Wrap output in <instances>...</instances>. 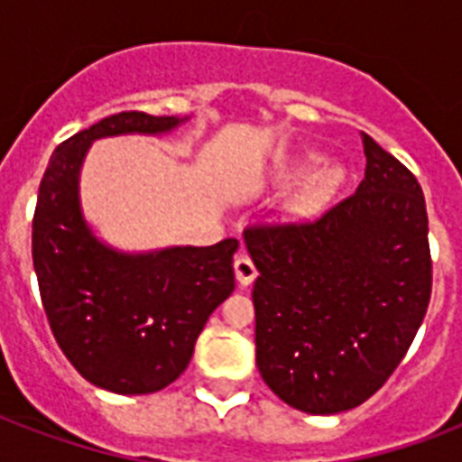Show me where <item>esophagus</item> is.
<instances>
[{
	"label": "esophagus",
	"instance_id": "esophagus-1",
	"mask_svg": "<svg viewBox=\"0 0 462 462\" xmlns=\"http://www.w3.org/2000/svg\"><path fill=\"white\" fill-rule=\"evenodd\" d=\"M235 278H237L239 285H252L254 278H256V266L245 254H239L237 259H235Z\"/></svg>",
	"mask_w": 462,
	"mask_h": 462
}]
</instances>
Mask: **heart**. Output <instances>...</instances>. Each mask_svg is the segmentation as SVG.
I'll return each mask as SVG.
<instances>
[{"label":"heart","instance_id":"heart-1","mask_svg":"<svg viewBox=\"0 0 462 462\" xmlns=\"http://www.w3.org/2000/svg\"><path fill=\"white\" fill-rule=\"evenodd\" d=\"M323 162V155L319 153H304L300 158L290 160L285 165L278 167L275 177L281 181H292L300 180V177H307L314 170H319ZM345 184V170L340 165H326L323 170L311 177L302 187V191L295 196L292 201V213L297 217H314L319 216L321 210H326L330 206V201L336 199V194L340 191V187Z\"/></svg>","mask_w":462,"mask_h":462}]
</instances>
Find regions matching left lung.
<instances>
[{
  "mask_svg": "<svg viewBox=\"0 0 462 462\" xmlns=\"http://www.w3.org/2000/svg\"><path fill=\"white\" fill-rule=\"evenodd\" d=\"M357 191L316 223L252 227L256 366L309 415L362 405L405 357L431 295L430 225L415 174L362 134Z\"/></svg>",
  "mask_w": 462,
  "mask_h": 462,
  "instance_id": "left-lung-1",
  "label": "left lung"
}]
</instances>
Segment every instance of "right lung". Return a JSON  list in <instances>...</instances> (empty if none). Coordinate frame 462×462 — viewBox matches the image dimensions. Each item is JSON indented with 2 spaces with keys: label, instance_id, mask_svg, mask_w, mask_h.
<instances>
[{
  "label": "right lung",
  "instance_id": "right-lung-1",
  "mask_svg": "<svg viewBox=\"0 0 462 462\" xmlns=\"http://www.w3.org/2000/svg\"><path fill=\"white\" fill-rule=\"evenodd\" d=\"M189 117L119 112L64 141L40 181L32 266L61 352L93 386L155 393L191 362L208 316L235 290L237 239L213 246L125 252L107 245L81 203V170L93 141L165 136Z\"/></svg>",
  "mask_w": 462,
  "mask_h": 462
}]
</instances>
